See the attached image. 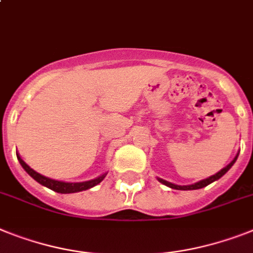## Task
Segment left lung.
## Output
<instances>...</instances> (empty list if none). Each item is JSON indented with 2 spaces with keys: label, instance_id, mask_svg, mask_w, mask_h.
<instances>
[{
  "label": "left lung",
  "instance_id": "left-lung-1",
  "mask_svg": "<svg viewBox=\"0 0 253 253\" xmlns=\"http://www.w3.org/2000/svg\"><path fill=\"white\" fill-rule=\"evenodd\" d=\"M238 155H239V152H238L237 155H235L234 159L231 160V162L229 163V164H227L226 167H225V168L221 169L220 172H217L216 174L208 177V178H204V179H202V181H198V182H195V183H191V185H176V183L168 182V181H166V179H163V178H159V177H158V181H159V182H162L163 185H166V186L170 187V189H174V190H198V189H203V187L208 186L210 183L214 182V181H217V179L221 178V177L224 176L225 173H226L227 170H229V169L231 168V167L234 166V163L237 162V159H238Z\"/></svg>",
  "mask_w": 253,
  "mask_h": 253
}]
</instances>
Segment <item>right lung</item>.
I'll list each match as a JSON object with an SVG mask.
<instances>
[{"label": "right lung", "mask_w": 253, "mask_h": 253, "mask_svg": "<svg viewBox=\"0 0 253 253\" xmlns=\"http://www.w3.org/2000/svg\"><path fill=\"white\" fill-rule=\"evenodd\" d=\"M16 156H18V160L19 163H20V166L23 167V169H24L35 181L41 183L42 186L47 187V189L53 190V191H56V193L60 194H72L79 193V191H84V190H89L91 189V187L97 186L98 183H101L104 179V177L107 176V172H104L102 173L101 176H98L97 178L84 181V182H66V181H58V179L49 178V177L42 176V174H40L39 172H36L35 169L31 168V167L20 158V155H19L18 152H16Z\"/></svg>", "instance_id": "obj_1"}]
</instances>
